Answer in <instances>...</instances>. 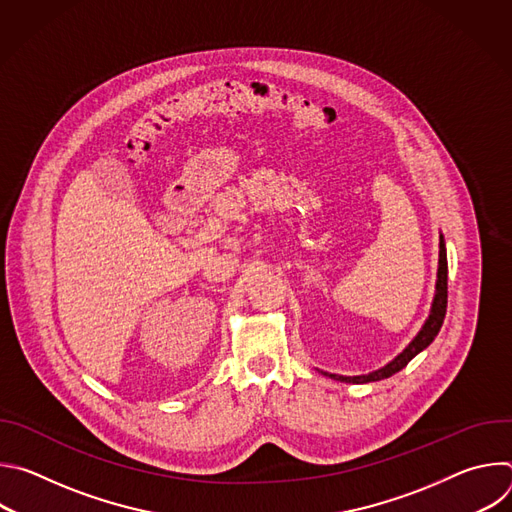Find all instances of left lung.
<instances>
[{
    "mask_svg": "<svg viewBox=\"0 0 512 512\" xmlns=\"http://www.w3.org/2000/svg\"><path fill=\"white\" fill-rule=\"evenodd\" d=\"M446 308H448V259H446V243L444 237H440V267H437V283H435V298L431 304V314L427 322L423 324L421 332L413 338V342L393 360L387 367L371 373V375H362V377H340V375H328L330 379L342 381V383H371V381H383L405 369L409 360L417 356L423 348H427L433 338L440 332L444 318H446Z\"/></svg>",
    "mask_w": 512,
    "mask_h": 512,
    "instance_id": "left-lung-1",
    "label": "left lung"
}]
</instances>
